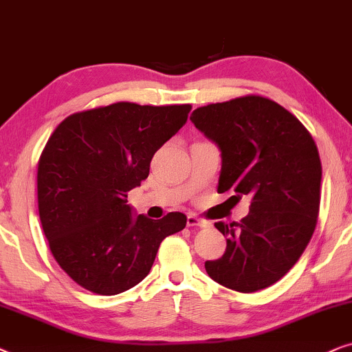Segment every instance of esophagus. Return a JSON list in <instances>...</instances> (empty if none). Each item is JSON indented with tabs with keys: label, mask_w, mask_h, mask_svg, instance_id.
<instances>
[{
	"label": "esophagus",
	"mask_w": 352,
	"mask_h": 352,
	"mask_svg": "<svg viewBox=\"0 0 352 352\" xmlns=\"http://www.w3.org/2000/svg\"><path fill=\"white\" fill-rule=\"evenodd\" d=\"M186 223H188V227H210V222L206 219H201L198 215L195 214H190L188 217H186Z\"/></svg>",
	"instance_id": "1"
}]
</instances>
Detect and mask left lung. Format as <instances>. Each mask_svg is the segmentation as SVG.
I'll use <instances>...</instances> for the list:
<instances>
[{"label": "left lung", "instance_id": "obj_1", "mask_svg": "<svg viewBox=\"0 0 352 352\" xmlns=\"http://www.w3.org/2000/svg\"><path fill=\"white\" fill-rule=\"evenodd\" d=\"M191 122L222 151L219 193L251 198L240 222H215L227 250L206 261L214 282L240 293L277 283L316 230L322 164L307 129L278 102L259 95L201 106Z\"/></svg>", "mask_w": 352, "mask_h": 352}]
</instances>
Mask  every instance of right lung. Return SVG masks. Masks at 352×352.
<instances>
[{
    "label": "right lung",
    "instance_id": "obj_1",
    "mask_svg": "<svg viewBox=\"0 0 352 352\" xmlns=\"http://www.w3.org/2000/svg\"><path fill=\"white\" fill-rule=\"evenodd\" d=\"M190 111L120 101L70 114L50 137L36 172L41 227L56 262L82 288L127 292L149 274L164 238L185 228L182 212L133 219L127 195Z\"/></svg>",
    "mask_w": 352,
    "mask_h": 352
}]
</instances>
